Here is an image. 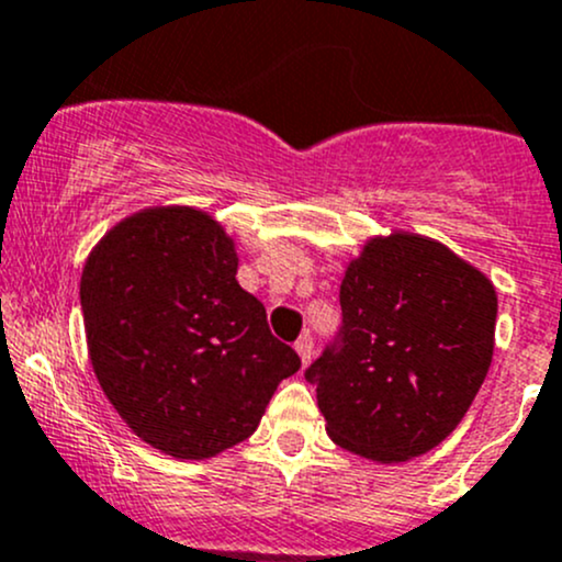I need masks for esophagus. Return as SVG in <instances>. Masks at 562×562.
<instances>
[{
    "mask_svg": "<svg viewBox=\"0 0 562 562\" xmlns=\"http://www.w3.org/2000/svg\"><path fill=\"white\" fill-rule=\"evenodd\" d=\"M294 349H297L300 360H303V366H308L311 357H314V338H311V333H303L297 338V344H294Z\"/></svg>",
    "mask_w": 562,
    "mask_h": 562,
    "instance_id": "obj_1",
    "label": "esophagus"
}]
</instances>
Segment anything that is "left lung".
Segmentation results:
<instances>
[{"mask_svg": "<svg viewBox=\"0 0 562 562\" xmlns=\"http://www.w3.org/2000/svg\"><path fill=\"white\" fill-rule=\"evenodd\" d=\"M493 283L416 235L370 240L340 283V327L305 368L327 432L379 462L430 452L493 362Z\"/></svg>", "mask_w": 562, "mask_h": 562, "instance_id": "left-lung-1", "label": "left lung"}]
</instances>
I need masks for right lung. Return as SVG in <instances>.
Returning <instances> with one entry per match:
<instances>
[{"mask_svg": "<svg viewBox=\"0 0 562 562\" xmlns=\"http://www.w3.org/2000/svg\"><path fill=\"white\" fill-rule=\"evenodd\" d=\"M224 229L192 207H154L113 227L80 279L91 366L121 419L172 457H213L257 430L300 370L240 289Z\"/></svg>", "mask_w": 562, "mask_h": 562, "instance_id": "obj_1", "label": "right lung"}]
</instances>
